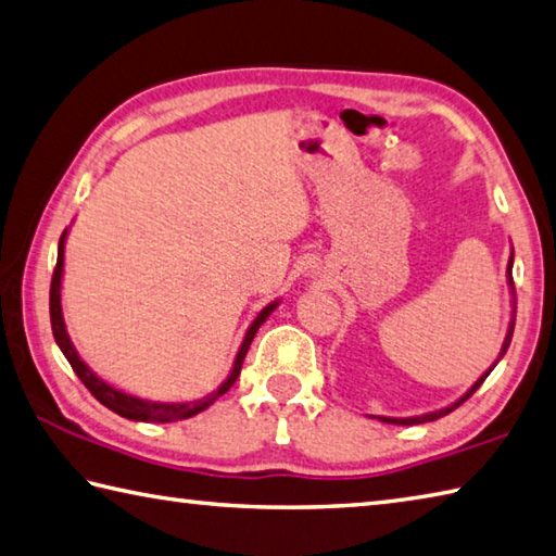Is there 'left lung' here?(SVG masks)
Here are the masks:
<instances>
[{
    "mask_svg": "<svg viewBox=\"0 0 556 556\" xmlns=\"http://www.w3.org/2000/svg\"><path fill=\"white\" fill-rule=\"evenodd\" d=\"M510 270H513V256H510V261H508V282H510V290H513V295H516V282H513V274H510ZM513 327H516V314H513V321H510V329H508V333H506V341H504V349H501V355H498V361L501 358H504V353L508 351V345H510V339H513ZM496 361V363H498ZM496 363L494 365H491V368H489V372L491 370H494L496 368ZM489 372L486 375H481L479 377V380L475 382V387H472V390H469L465 396H463V400H459V402H455L453 406H447V408H441V412H433V414H426V416H416V418H380V421H384V424H400V426H414V424H426V421H435V418H441V416H445V414H450V412H455V408L459 406V404H463V402H467L469 400V396H472L477 390H479V387H481V382H484L486 380V377H489Z\"/></svg>",
    "mask_w": 556,
    "mask_h": 556,
    "instance_id": "8db88e82",
    "label": "left lung"
}]
</instances>
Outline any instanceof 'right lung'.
Returning a JSON list of instances; mask_svg holds the SVG:
<instances>
[{
	"label": "right lung",
	"mask_w": 556,
	"mask_h": 556,
	"mask_svg": "<svg viewBox=\"0 0 556 556\" xmlns=\"http://www.w3.org/2000/svg\"><path fill=\"white\" fill-rule=\"evenodd\" d=\"M62 258H65V232H62L60 237V244H58V264H55V270H52V280H50V324H52V337H55L60 351L65 353L67 363L72 365V370L77 372L79 380L84 382V387L97 396V400L109 406L111 412H115L123 418H132V421H148V424H172V421H181V418H188L193 416L198 412H203V408L211 406L217 396H223L229 387H232L237 382L239 377V370H242V363L247 358V351L251 341H254L256 331L261 324L266 321V317L270 312H274L276 302H270L268 307L261 309L258 317L254 319V324H251L247 337H244V343L242 349H239L237 353V361H235V368L232 372H229L227 380L217 387V392L203 396V400L198 402H188V404H160V402H144V400H135V396L130 394H123L118 390H113V387H109L103 380H99L97 375H93L87 365H84L79 361V355L75 351V345L70 343V337L65 331V321H62V307H60V280H62Z\"/></svg>",
	"instance_id": "add662e5"
}]
</instances>
